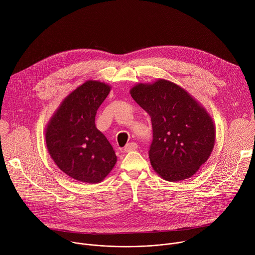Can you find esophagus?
<instances>
[{"mask_svg": "<svg viewBox=\"0 0 255 255\" xmlns=\"http://www.w3.org/2000/svg\"><path fill=\"white\" fill-rule=\"evenodd\" d=\"M137 148H138L137 143H135V142H130V143H128V144L126 145V146H125L124 151H125V152H129V151L136 150Z\"/></svg>", "mask_w": 255, "mask_h": 255, "instance_id": "obj_1", "label": "esophagus"}]
</instances>
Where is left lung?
<instances>
[{"mask_svg": "<svg viewBox=\"0 0 255 255\" xmlns=\"http://www.w3.org/2000/svg\"><path fill=\"white\" fill-rule=\"evenodd\" d=\"M152 123L149 158L165 180L191 177L209 158L215 143V127L205 109L177 85L158 80L138 84L130 91Z\"/></svg>", "mask_w": 255, "mask_h": 255, "instance_id": "1", "label": "left lung"}]
</instances>
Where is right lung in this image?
<instances>
[{
    "label": "right lung",
    "mask_w": 255,
    "mask_h": 255,
    "mask_svg": "<svg viewBox=\"0 0 255 255\" xmlns=\"http://www.w3.org/2000/svg\"><path fill=\"white\" fill-rule=\"evenodd\" d=\"M110 90L104 83L86 82L63 100L46 129L47 149L56 165L83 183L102 181L117 161L112 145L95 124Z\"/></svg>",
    "instance_id": "1"
}]
</instances>
